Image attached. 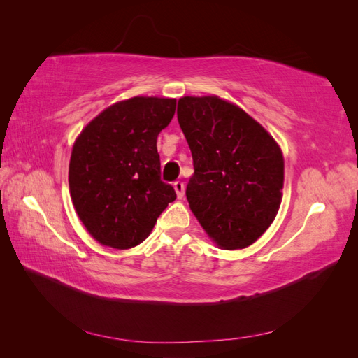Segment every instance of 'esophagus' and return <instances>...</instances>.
Wrapping results in <instances>:
<instances>
[{"instance_id": "34e87169", "label": "esophagus", "mask_w": 358, "mask_h": 358, "mask_svg": "<svg viewBox=\"0 0 358 358\" xmlns=\"http://www.w3.org/2000/svg\"><path fill=\"white\" fill-rule=\"evenodd\" d=\"M173 188H175V191H176L178 199H182L183 194H185V185H183V182H180V180L175 182L173 183Z\"/></svg>"}]
</instances>
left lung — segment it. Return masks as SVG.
<instances>
[{
  "mask_svg": "<svg viewBox=\"0 0 358 358\" xmlns=\"http://www.w3.org/2000/svg\"><path fill=\"white\" fill-rule=\"evenodd\" d=\"M178 121L192 154L189 209L221 249L252 245L276 218L284 155L267 129L216 95L182 96Z\"/></svg>",
  "mask_w": 358,
  "mask_h": 358,
  "instance_id": "obj_1",
  "label": "left lung"
}]
</instances>
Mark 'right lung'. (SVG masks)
Returning a JSON list of instances; mask_svg holds the SVG:
<instances>
[{
  "label": "right lung",
  "mask_w": 358,
  "mask_h": 358,
  "mask_svg": "<svg viewBox=\"0 0 358 358\" xmlns=\"http://www.w3.org/2000/svg\"><path fill=\"white\" fill-rule=\"evenodd\" d=\"M176 110V99L133 96L96 115L74 140L70 196L85 229L103 246L142 243L158 216L176 200L159 179L157 137Z\"/></svg>",
  "instance_id": "obj_1"
}]
</instances>
